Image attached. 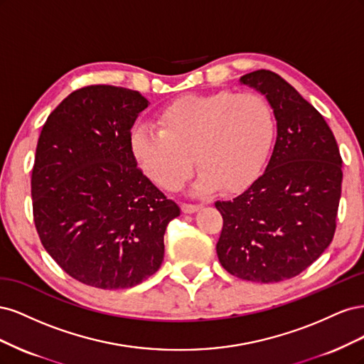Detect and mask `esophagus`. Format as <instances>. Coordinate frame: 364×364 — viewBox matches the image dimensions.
I'll use <instances>...</instances> for the list:
<instances>
[{"label": "esophagus", "instance_id": "obj_1", "mask_svg": "<svg viewBox=\"0 0 364 364\" xmlns=\"http://www.w3.org/2000/svg\"><path fill=\"white\" fill-rule=\"evenodd\" d=\"M181 208H182V211L185 213V214H194V213H197L200 209V205H191V203H182L181 205Z\"/></svg>", "mask_w": 364, "mask_h": 364}]
</instances>
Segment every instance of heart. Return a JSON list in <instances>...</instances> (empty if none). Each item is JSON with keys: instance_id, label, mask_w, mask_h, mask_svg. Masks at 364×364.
Returning <instances> with one entry per match:
<instances>
[{"instance_id": "heart-1", "label": "heart", "mask_w": 364, "mask_h": 364, "mask_svg": "<svg viewBox=\"0 0 364 364\" xmlns=\"http://www.w3.org/2000/svg\"><path fill=\"white\" fill-rule=\"evenodd\" d=\"M159 124L132 129L130 151L147 178L165 190L186 179L193 158L200 167L196 193L246 190L266 167L274 136L270 103L252 92L178 98L162 109Z\"/></svg>"}]
</instances>
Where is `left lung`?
Masks as SVG:
<instances>
[{"label": "left lung", "mask_w": 364, "mask_h": 364, "mask_svg": "<svg viewBox=\"0 0 364 364\" xmlns=\"http://www.w3.org/2000/svg\"><path fill=\"white\" fill-rule=\"evenodd\" d=\"M240 83L262 94L277 119L264 173L228 202L217 243L222 266L252 282H279L304 272L333 241L341 194V158L323 117L281 75L258 70Z\"/></svg>", "instance_id": "8db88e82"}]
</instances>
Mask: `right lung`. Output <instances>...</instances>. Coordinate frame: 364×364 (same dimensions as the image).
<instances>
[{"mask_svg": "<svg viewBox=\"0 0 364 364\" xmlns=\"http://www.w3.org/2000/svg\"><path fill=\"white\" fill-rule=\"evenodd\" d=\"M147 106L127 87L86 86L54 109L38 139L31 199L41 243L91 287L130 289L156 273L165 229L181 215L130 151Z\"/></svg>", "mask_w": 364, "mask_h": 364, "instance_id": "add662e5", "label": "right lung"}]
</instances>
